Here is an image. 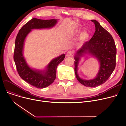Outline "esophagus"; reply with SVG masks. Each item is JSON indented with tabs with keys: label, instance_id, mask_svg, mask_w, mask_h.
<instances>
[{
	"label": "esophagus",
	"instance_id": "1",
	"mask_svg": "<svg viewBox=\"0 0 126 126\" xmlns=\"http://www.w3.org/2000/svg\"><path fill=\"white\" fill-rule=\"evenodd\" d=\"M72 55V52L71 51H68L67 52V54H66V56H67V57H70V56H71Z\"/></svg>",
	"mask_w": 126,
	"mask_h": 126
}]
</instances>
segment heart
<instances>
[{
	"label": "heart",
	"mask_w": 126,
	"mask_h": 126,
	"mask_svg": "<svg viewBox=\"0 0 126 126\" xmlns=\"http://www.w3.org/2000/svg\"><path fill=\"white\" fill-rule=\"evenodd\" d=\"M78 32L77 31V32ZM88 37H89V34H88V33L86 32H82L80 36V39L82 41L86 40L88 38Z\"/></svg>",
	"instance_id": "obj_1"
}]
</instances>
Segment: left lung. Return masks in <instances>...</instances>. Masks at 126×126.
<instances>
[{"instance_id":"1","label":"left lung","mask_w":126,"mask_h":126,"mask_svg":"<svg viewBox=\"0 0 126 126\" xmlns=\"http://www.w3.org/2000/svg\"><path fill=\"white\" fill-rule=\"evenodd\" d=\"M95 26L94 36L86 42L75 56V72L78 81L89 87H94L104 84L114 70L116 66V48L113 37L95 20H91ZM85 53L94 56L100 62V67L96 78L93 80H83L78 77L77 65L80 57Z\"/></svg>"}]
</instances>
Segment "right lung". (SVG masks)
I'll list each match as a JSON object with an SVG mask.
<instances>
[{
  "instance_id": "1",
  "label": "right lung",
  "mask_w": 126,
  "mask_h": 126,
  "mask_svg": "<svg viewBox=\"0 0 126 126\" xmlns=\"http://www.w3.org/2000/svg\"><path fill=\"white\" fill-rule=\"evenodd\" d=\"M57 22V19L32 18L20 29L16 38L14 60L18 73L24 81L38 88H45L54 82L56 78L57 66L64 60L65 54L53 59L44 70L32 69L26 63L23 56L24 40L31 30L52 28Z\"/></svg>"
}]
</instances>
